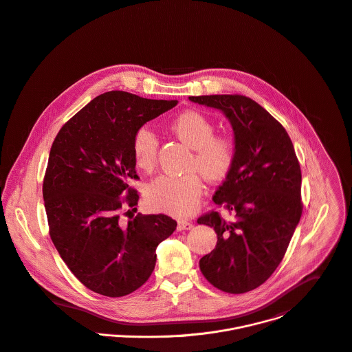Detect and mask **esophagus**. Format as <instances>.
Listing matches in <instances>:
<instances>
[{"mask_svg": "<svg viewBox=\"0 0 352 352\" xmlns=\"http://www.w3.org/2000/svg\"><path fill=\"white\" fill-rule=\"evenodd\" d=\"M192 227H193V223H192V221H188V220H178V226H177V230H178V231L190 230Z\"/></svg>", "mask_w": 352, "mask_h": 352, "instance_id": "esophagus-1", "label": "esophagus"}]
</instances>
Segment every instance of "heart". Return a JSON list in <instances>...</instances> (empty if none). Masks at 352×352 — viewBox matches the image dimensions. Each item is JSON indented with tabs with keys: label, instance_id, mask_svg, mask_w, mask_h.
Listing matches in <instances>:
<instances>
[{
	"label": "heart",
	"instance_id": "obj_1",
	"mask_svg": "<svg viewBox=\"0 0 352 352\" xmlns=\"http://www.w3.org/2000/svg\"><path fill=\"white\" fill-rule=\"evenodd\" d=\"M177 136L195 149L190 170H199L208 181H223L235 163V142L230 136H214L211 121L199 111L188 110L179 114L171 125ZM159 141L149 126H141L135 133L132 151L136 164L149 171L157 160ZM204 192V184L197 173L184 177L162 175L148 188V201L159 211L186 216L197 208Z\"/></svg>",
	"mask_w": 352,
	"mask_h": 352
}]
</instances>
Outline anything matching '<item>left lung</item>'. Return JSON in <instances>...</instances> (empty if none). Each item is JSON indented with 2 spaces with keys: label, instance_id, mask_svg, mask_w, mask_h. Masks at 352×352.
I'll return each mask as SVG.
<instances>
[{
  "label": "left lung",
  "instance_id": "8db88e82",
  "mask_svg": "<svg viewBox=\"0 0 352 352\" xmlns=\"http://www.w3.org/2000/svg\"><path fill=\"white\" fill-rule=\"evenodd\" d=\"M220 110L234 131L235 163L213 201L234 214L199 217L213 227L216 248L200 260L213 287L243 294L268 280L285 254L302 214V174L292 141L280 122L243 95L189 96Z\"/></svg>",
  "mask_w": 352,
  "mask_h": 352
}]
</instances>
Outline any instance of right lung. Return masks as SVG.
Listing matches in <instances>:
<instances>
[{"label":"right lung","mask_w":352,"mask_h":352,"mask_svg":"<svg viewBox=\"0 0 352 352\" xmlns=\"http://www.w3.org/2000/svg\"><path fill=\"white\" fill-rule=\"evenodd\" d=\"M177 103L104 92L74 114L52 145L43 179L50 238L94 292L117 298L140 288L155 268L157 245L177 227L163 213L135 214L139 195L129 186L138 178L135 133Z\"/></svg>","instance_id":"add662e5"}]
</instances>
